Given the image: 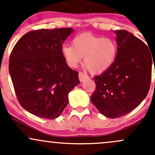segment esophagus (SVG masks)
<instances>
[{"label": "esophagus", "mask_w": 155, "mask_h": 155, "mask_svg": "<svg viewBox=\"0 0 155 155\" xmlns=\"http://www.w3.org/2000/svg\"><path fill=\"white\" fill-rule=\"evenodd\" d=\"M79 81L81 82V81H84L85 79H88V76L87 74H84V73H82V72H79Z\"/></svg>", "instance_id": "34e87169"}]
</instances>
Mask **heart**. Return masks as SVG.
Returning a JSON list of instances; mask_svg holds the SVG:
<instances>
[{
	"mask_svg": "<svg viewBox=\"0 0 155 155\" xmlns=\"http://www.w3.org/2000/svg\"><path fill=\"white\" fill-rule=\"evenodd\" d=\"M118 48L116 42L110 38H101L89 33L76 35L72 46L63 45L62 55L69 67L76 68L82 57L84 67L92 74H102L116 61Z\"/></svg>",
	"mask_w": 155,
	"mask_h": 155,
	"instance_id": "1",
	"label": "heart"
}]
</instances>
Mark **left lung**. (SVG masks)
Wrapping results in <instances>:
<instances>
[{"label": "left lung", "instance_id": "1", "mask_svg": "<svg viewBox=\"0 0 155 155\" xmlns=\"http://www.w3.org/2000/svg\"><path fill=\"white\" fill-rule=\"evenodd\" d=\"M117 57L114 65L95 76L91 101L103 115L117 118L133 111L148 94L154 58L146 44L128 31H114ZM155 72V67H154Z\"/></svg>", "mask_w": 155, "mask_h": 155}]
</instances>
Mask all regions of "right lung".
I'll return each instance as SVG.
<instances>
[{"label": "right lung", "mask_w": 155, "mask_h": 155, "mask_svg": "<svg viewBox=\"0 0 155 155\" xmlns=\"http://www.w3.org/2000/svg\"><path fill=\"white\" fill-rule=\"evenodd\" d=\"M70 28L41 29L25 34L12 49L8 70L19 104L40 118H58L68 93L80 83L62 55Z\"/></svg>", "instance_id": "add662e5"}]
</instances>
